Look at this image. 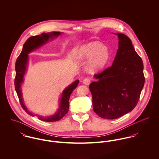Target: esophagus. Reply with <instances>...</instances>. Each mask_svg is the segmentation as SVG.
<instances>
[{"label":"esophagus","mask_w":159,"mask_h":159,"mask_svg":"<svg viewBox=\"0 0 159 159\" xmlns=\"http://www.w3.org/2000/svg\"><path fill=\"white\" fill-rule=\"evenodd\" d=\"M83 83L86 84V85H89L91 83V81L89 78H85L83 81Z\"/></svg>","instance_id":"esophagus-1"}]
</instances>
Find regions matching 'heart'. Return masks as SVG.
Here are the masks:
<instances>
[{
  "label": "heart",
  "instance_id": "heart-1",
  "mask_svg": "<svg viewBox=\"0 0 159 159\" xmlns=\"http://www.w3.org/2000/svg\"><path fill=\"white\" fill-rule=\"evenodd\" d=\"M75 58L79 61L89 59L86 64V70L94 73L104 68L109 61L110 53L108 48L98 42H92L78 48Z\"/></svg>",
  "mask_w": 159,
  "mask_h": 159
}]
</instances>
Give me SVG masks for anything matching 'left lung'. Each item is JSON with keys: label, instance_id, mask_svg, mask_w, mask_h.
<instances>
[{"label": "left lung", "instance_id": "left-lung-1", "mask_svg": "<svg viewBox=\"0 0 159 159\" xmlns=\"http://www.w3.org/2000/svg\"><path fill=\"white\" fill-rule=\"evenodd\" d=\"M119 47L112 66L94 75L89 85L93 109L100 117L114 119L133 110L144 84L143 63L131 40L117 33Z\"/></svg>", "mask_w": 159, "mask_h": 159}]
</instances>
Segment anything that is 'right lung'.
<instances>
[{
    "label": "right lung",
    "instance_id": "right-lung-1",
    "mask_svg": "<svg viewBox=\"0 0 159 159\" xmlns=\"http://www.w3.org/2000/svg\"><path fill=\"white\" fill-rule=\"evenodd\" d=\"M61 34L62 32H52L49 33H42L40 35L29 37L24 44L22 51L18 56L15 64L16 76L15 79V88L23 110L28 114L32 116H36L39 119L45 122H55L59 120L68 113L70 97L72 92L77 87L79 83V80H77L75 81L68 87L64 89L59 100V108L56 113L49 116H42L29 111L24 103L21 86L24 83V77L29 62L28 54L45 45L48 41L52 40L59 37Z\"/></svg>",
    "mask_w": 159,
    "mask_h": 159
}]
</instances>
